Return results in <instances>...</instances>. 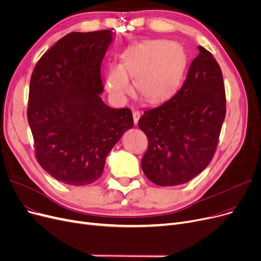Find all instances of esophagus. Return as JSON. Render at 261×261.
Returning <instances> with one entry per match:
<instances>
[{
    "label": "esophagus",
    "instance_id": "34e87169",
    "mask_svg": "<svg viewBox=\"0 0 261 261\" xmlns=\"http://www.w3.org/2000/svg\"><path fill=\"white\" fill-rule=\"evenodd\" d=\"M132 114H133V121H134V124H138L139 119H140V117H141V113H140L139 111H137V110H133Z\"/></svg>",
    "mask_w": 261,
    "mask_h": 261
}]
</instances>
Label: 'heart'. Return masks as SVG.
I'll return each mask as SVG.
<instances>
[{
    "label": "heart",
    "mask_w": 261,
    "mask_h": 261,
    "mask_svg": "<svg viewBox=\"0 0 261 261\" xmlns=\"http://www.w3.org/2000/svg\"><path fill=\"white\" fill-rule=\"evenodd\" d=\"M184 69L185 57L178 46L166 41H146L128 48L120 65H109L105 86L115 100L123 101L132 91L129 77H134L142 98L157 102L174 90Z\"/></svg>",
    "instance_id": "obj_1"
}]
</instances>
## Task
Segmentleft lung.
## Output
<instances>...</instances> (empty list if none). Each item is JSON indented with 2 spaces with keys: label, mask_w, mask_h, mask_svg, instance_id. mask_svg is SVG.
<instances>
[{
  "label": "left lung",
  "mask_w": 261,
  "mask_h": 261,
  "mask_svg": "<svg viewBox=\"0 0 261 261\" xmlns=\"http://www.w3.org/2000/svg\"><path fill=\"white\" fill-rule=\"evenodd\" d=\"M180 89L139 120L148 148L141 161L158 186L185 184L213 158L226 115L223 73L208 50L199 46Z\"/></svg>",
  "instance_id": "8db88e82"
}]
</instances>
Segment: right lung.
I'll return each instance as SVG.
<instances>
[{
    "label": "right lung",
    "mask_w": 261,
    "mask_h": 261,
    "mask_svg": "<svg viewBox=\"0 0 261 261\" xmlns=\"http://www.w3.org/2000/svg\"><path fill=\"white\" fill-rule=\"evenodd\" d=\"M112 36L111 30L66 34L32 72L27 115L35 157L63 184L99 179L109 152L133 127L129 109H112L100 96L101 63Z\"/></svg>",
    "instance_id": "obj_1"
}]
</instances>
